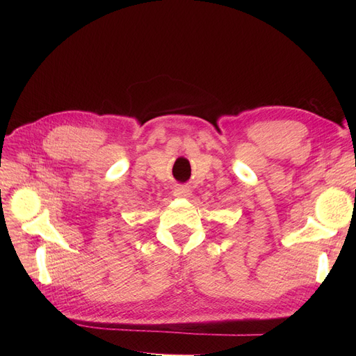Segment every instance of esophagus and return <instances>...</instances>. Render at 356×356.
Listing matches in <instances>:
<instances>
[{
	"label": "esophagus",
	"mask_w": 356,
	"mask_h": 356,
	"mask_svg": "<svg viewBox=\"0 0 356 356\" xmlns=\"http://www.w3.org/2000/svg\"><path fill=\"white\" fill-rule=\"evenodd\" d=\"M174 196L175 197H184V199H187V197L191 196V190L187 186H177L174 188Z\"/></svg>",
	"instance_id": "1"
}]
</instances>
